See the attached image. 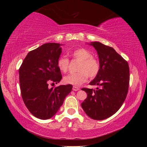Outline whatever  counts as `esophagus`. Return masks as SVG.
I'll return each mask as SVG.
<instances>
[{
  "label": "esophagus",
  "mask_w": 147,
  "mask_h": 147,
  "mask_svg": "<svg viewBox=\"0 0 147 147\" xmlns=\"http://www.w3.org/2000/svg\"><path fill=\"white\" fill-rule=\"evenodd\" d=\"M80 89V88H78V87H77V86H73V91H78Z\"/></svg>",
  "instance_id": "1"
}]
</instances>
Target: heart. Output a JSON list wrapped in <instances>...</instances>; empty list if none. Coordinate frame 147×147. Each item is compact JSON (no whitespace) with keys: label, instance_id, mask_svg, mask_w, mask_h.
Instances as JSON below:
<instances>
[{"label":"heart","instance_id":"b5f03b06","mask_svg":"<svg viewBox=\"0 0 147 147\" xmlns=\"http://www.w3.org/2000/svg\"><path fill=\"white\" fill-rule=\"evenodd\" d=\"M73 58L79 61L77 67L78 72L71 73L64 77L66 84L73 86H80L86 82L88 77L93 79L98 75L100 71V65L97 59L93 57V54L86 49H78L74 51L71 54ZM70 61L65 56H61L57 61V66L62 73L68 71Z\"/></svg>","mask_w":147,"mask_h":147}]
</instances>
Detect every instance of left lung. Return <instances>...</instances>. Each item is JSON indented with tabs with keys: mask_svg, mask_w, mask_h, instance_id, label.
<instances>
[{
	"mask_svg": "<svg viewBox=\"0 0 147 147\" xmlns=\"http://www.w3.org/2000/svg\"><path fill=\"white\" fill-rule=\"evenodd\" d=\"M91 45L97 51L100 69L90 85H97L98 88L96 90L82 89L88 96L81 106L90 118L103 120L115 114L125 100L130 82V69L127 61L112 47L99 42Z\"/></svg>",
	"mask_w": 147,
	"mask_h": 147,
	"instance_id": "8db88e82",
	"label": "left lung"
}]
</instances>
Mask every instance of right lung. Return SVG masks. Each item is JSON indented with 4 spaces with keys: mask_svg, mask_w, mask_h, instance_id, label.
<instances>
[{
    "mask_svg": "<svg viewBox=\"0 0 147 147\" xmlns=\"http://www.w3.org/2000/svg\"><path fill=\"white\" fill-rule=\"evenodd\" d=\"M56 43H45L30 51L19 69L21 96L30 112L36 117L51 118L63 104L73 86L49 88L62 78L57 66L61 49Z\"/></svg>",
    "mask_w": 147,
    "mask_h": 147,
    "instance_id": "obj_1",
    "label": "right lung"
}]
</instances>
